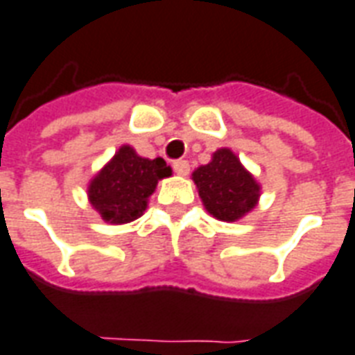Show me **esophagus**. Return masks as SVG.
I'll return each mask as SVG.
<instances>
[{"label": "esophagus", "instance_id": "esophagus-1", "mask_svg": "<svg viewBox=\"0 0 355 355\" xmlns=\"http://www.w3.org/2000/svg\"><path fill=\"white\" fill-rule=\"evenodd\" d=\"M173 169L180 177H186L187 173H189V162L187 160H177V162H173Z\"/></svg>", "mask_w": 355, "mask_h": 355}]
</instances>
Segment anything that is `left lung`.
I'll use <instances>...</instances> for the list:
<instances>
[{
	"instance_id": "1",
	"label": "left lung",
	"mask_w": 355,
	"mask_h": 355,
	"mask_svg": "<svg viewBox=\"0 0 355 355\" xmlns=\"http://www.w3.org/2000/svg\"><path fill=\"white\" fill-rule=\"evenodd\" d=\"M198 197L213 217L235 223L257 206L261 186L232 149L213 153L211 162L193 171Z\"/></svg>"
}]
</instances>
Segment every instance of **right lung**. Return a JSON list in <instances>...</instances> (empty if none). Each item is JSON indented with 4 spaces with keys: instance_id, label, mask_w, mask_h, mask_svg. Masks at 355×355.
Instances as JSON below:
<instances>
[{
    "instance_id": "add662e5",
    "label": "right lung",
    "mask_w": 355,
    "mask_h": 355,
    "mask_svg": "<svg viewBox=\"0 0 355 355\" xmlns=\"http://www.w3.org/2000/svg\"><path fill=\"white\" fill-rule=\"evenodd\" d=\"M164 158H144L131 146H122L89 184V202L105 223L125 224L148 207L158 180L169 177Z\"/></svg>"
}]
</instances>
